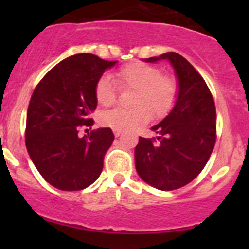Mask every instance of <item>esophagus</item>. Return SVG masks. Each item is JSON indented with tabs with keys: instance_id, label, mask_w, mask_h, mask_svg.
I'll list each match as a JSON object with an SVG mask.
<instances>
[{
	"instance_id": "obj_1",
	"label": "esophagus",
	"mask_w": 249,
	"mask_h": 249,
	"mask_svg": "<svg viewBox=\"0 0 249 249\" xmlns=\"http://www.w3.org/2000/svg\"><path fill=\"white\" fill-rule=\"evenodd\" d=\"M113 133L116 137H120L121 133H122V131H120V129H113Z\"/></svg>"
}]
</instances>
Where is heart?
<instances>
[{
    "label": "heart",
    "instance_id": "obj_1",
    "mask_svg": "<svg viewBox=\"0 0 249 249\" xmlns=\"http://www.w3.org/2000/svg\"><path fill=\"white\" fill-rule=\"evenodd\" d=\"M122 89H135L132 94V108H113L101 116L106 126L120 131H132L148 122L151 114L163 117L175 106L178 85L172 76L162 74L157 66L144 62H133L123 66L116 73ZM96 100L102 106H111L116 101V86L109 76H102L94 89Z\"/></svg>",
    "mask_w": 249,
    "mask_h": 249
}]
</instances>
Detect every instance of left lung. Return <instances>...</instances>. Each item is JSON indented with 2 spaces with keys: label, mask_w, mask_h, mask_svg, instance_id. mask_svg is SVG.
Wrapping results in <instances>:
<instances>
[{
  "label": "left lung",
  "mask_w": 249,
  "mask_h": 249,
  "mask_svg": "<svg viewBox=\"0 0 249 249\" xmlns=\"http://www.w3.org/2000/svg\"><path fill=\"white\" fill-rule=\"evenodd\" d=\"M160 59L175 68L177 100L172 111L152 127L158 142L140 137L135 163L149 186L173 191L192 182L210 160L215 143V106L208 86L184 57L167 52L143 61L156 63Z\"/></svg>",
  "instance_id": "1"
}]
</instances>
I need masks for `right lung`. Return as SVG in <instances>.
<instances>
[{
    "mask_svg": "<svg viewBox=\"0 0 249 249\" xmlns=\"http://www.w3.org/2000/svg\"><path fill=\"white\" fill-rule=\"evenodd\" d=\"M117 61L91 53L67 57L35 89L27 109L26 147L31 160L51 186L80 191L93 183L114 140L111 128L80 137L78 128L93 124L96 83Z\"/></svg>",
    "mask_w": 249,
    "mask_h": 249,
    "instance_id": "1",
    "label": "right lung"
}]
</instances>
